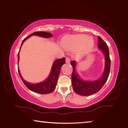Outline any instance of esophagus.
Wrapping results in <instances>:
<instances>
[{"label":"esophagus","instance_id":"1","mask_svg":"<svg viewBox=\"0 0 128 128\" xmlns=\"http://www.w3.org/2000/svg\"><path fill=\"white\" fill-rule=\"evenodd\" d=\"M66 63H70V58H66Z\"/></svg>","mask_w":128,"mask_h":128}]
</instances>
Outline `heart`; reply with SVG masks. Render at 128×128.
I'll return each mask as SVG.
<instances>
[{
    "instance_id": "1",
    "label": "heart",
    "mask_w": 128,
    "mask_h": 128,
    "mask_svg": "<svg viewBox=\"0 0 128 128\" xmlns=\"http://www.w3.org/2000/svg\"><path fill=\"white\" fill-rule=\"evenodd\" d=\"M93 39L85 35H74L66 37L62 41V46L69 51L78 49L80 54H84L90 48Z\"/></svg>"
}]
</instances>
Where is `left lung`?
<instances>
[{
	"mask_svg": "<svg viewBox=\"0 0 128 128\" xmlns=\"http://www.w3.org/2000/svg\"><path fill=\"white\" fill-rule=\"evenodd\" d=\"M98 47L103 52L105 56V68L102 76L97 80L93 81H84L80 78L79 76L76 72V62L73 60L70 64L73 66V72L72 74V84L73 89L77 94L88 96L98 92L107 81L109 76L110 68H111V60L110 58L109 49L106 43L98 36Z\"/></svg>",
	"mask_w": 128,
	"mask_h": 128,
	"instance_id": "1",
	"label": "left lung"
}]
</instances>
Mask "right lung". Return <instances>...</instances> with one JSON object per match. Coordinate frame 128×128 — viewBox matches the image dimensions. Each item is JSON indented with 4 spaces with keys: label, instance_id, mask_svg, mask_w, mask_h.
I'll return each instance as SVG.
<instances>
[{
    "label": "right lung",
    "instance_id": "obj_1",
    "mask_svg": "<svg viewBox=\"0 0 128 128\" xmlns=\"http://www.w3.org/2000/svg\"><path fill=\"white\" fill-rule=\"evenodd\" d=\"M32 36H38L44 38H50L52 37V34L48 33V32H34V33L31 34L29 36H26V37L22 40V43H21V46L22 45L23 43L24 42V41ZM19 52H20V51H19L18 54V62L19 60ZM65 63H66V59H65V58H62V59L56 60L54 62L52 66L51 72L50 73L48 78H47L46 81L36 84H30L29 82L25 81V80L22 78V77H21L18 69V71L19 75H20V77L21 80H22L23 83L25 84V85L26 86L29 90L32 91V92L38 93V94H46L52 92L53 91L55 90L56 84H57L58 77H59L60 74V69H61L62 65L64 64Z\"/></svg>",
    "mask_w": 128,
    "mask_h": 128
}]
</instances>
